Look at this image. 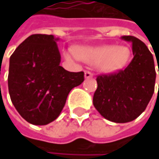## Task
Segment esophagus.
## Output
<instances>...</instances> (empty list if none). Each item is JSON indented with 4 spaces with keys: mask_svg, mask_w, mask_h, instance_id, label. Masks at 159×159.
Returning a JSON list of instances; mask_svg holds the SVG:
<instances>
[{
    "mask_svg": "<svg viewBox=\"0 0 159 159\" xmlns=\"http://www.w3.org/2000/svg\"><path fill=\"white\" fill-rule=\"evenodd\" d=\"M93 77V74L90 73L89 71H85L84 72V78L85 79H89V78H92Z\"/></svg>",
    "mask_w": 159,
    "mask_h": 159,
    "instance_id": "esophagus-1",
    "label": "esophagus"
}]
</instances>
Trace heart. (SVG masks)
Masks as SVG:
<instances>
[{"label":"heart","instance_id":"b5f03b06","mask_svg":"<svg viewBox=\"0 0 159 159\" xmlns=\"http://www.w3.org/2000/svg\"><path fill=\"white\" fill-rule=\"evenodd\" d=\"M65 56L68 59H75L77 56L87 63L97 64L101 72L111 74L121 70L128 63L131 51L126 46L103 44L98 46H77L75 52L69 49Z\"/></svg>","mask_w":159,"mask_h":159}]
</instances>
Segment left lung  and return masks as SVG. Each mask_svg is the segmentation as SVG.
<instances>
[{"label":"left lung","instance_id":"obj_1","mask_svg":"<svg viewBox=\"0 0 159 159\" xmlns=\"http://www.w3.org/2000/svg\"><path fill=\"white\" fill-rule=\"evenodd\" d=\"M120 39L132 43L134 59L123 71L98 76L93 104L105 119L125 123L135 120L148 105L154 94L156 70L153 55L143 41L133 36Z\"/></svg>","mask_w":159,"mask_h":159}]
</instances>
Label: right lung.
I'll use <instances>...</instances> for the list:
<instances>
[{"label": "right lung", "mask_w": 159, "mask_h": 159, "mask_svg": "<svg viewBox=\"0 0 159 159\" xmlns=\"http://www.w3.org/2000/svg\"><path fill=\"white\" fill-rule=\"evenodd\" d=\"M59 38L35 34L10 57L8 88L16 111L29 123L46 125L62 111L70 91L84 81V73L60 65Z\"/></svg>", "instance_id": "right-lung-1"}]
</instances>
